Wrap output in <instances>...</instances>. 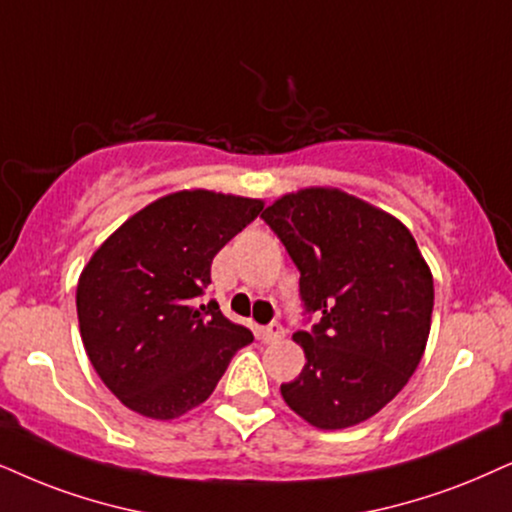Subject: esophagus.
Masks as SVG:
<instances>
[{"mask_svg": "<svg viewBox=\"0 0 512 512\" xmlns=\"http://www.w3.org/2000/svg\"><path fill=\"white\" fill-rule=\"evenodd\" d=\"M286 335V331H283L281 323H269V326L262 328V340L264 342H278Z\"/></svg>", "mask_w": 512, "mask_h": 512, "instance_id": "obj_1", "label": "esophagus"}]
</instances>
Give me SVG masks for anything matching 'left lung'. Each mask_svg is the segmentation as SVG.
<instances>
[{"instance_id":"obj_1","label":"left lung","mask_w":512,"mask_h":512,"mask_svg":"<svg viewBox=\"0 0 512 512\" xmlns=\"http://www.w3.org/2000/svg\"><path fill=\"white\" fill-rule=\"evenodd\" d=\"M300 269L304 368L281 385L319 430H345L397 397L428 345L435 286L416 238L390 212L333 186L286 193L262 212Z\"/></svg>"}]
</instances>
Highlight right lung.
I'll return each instance as SVG.
<instances>
[{
    "label": "right lung",
    "mask_w": 512,
    "mask_h": 512,
    "mask_svg": "<svg viewBox=\"0 0 512 512\" xmlns=\"http://www.w3.org/2000/svg\"><path fill=\"white\" fill-rule=\"evenodd\" d=\"M262 200L184 189L153 200L103 241L77 281L84 352L129 411L172 420L215 392L252 333L210 300L212 260Z\"/></svg>",
    "instance_id": "obj_1"
}]
</instances>
